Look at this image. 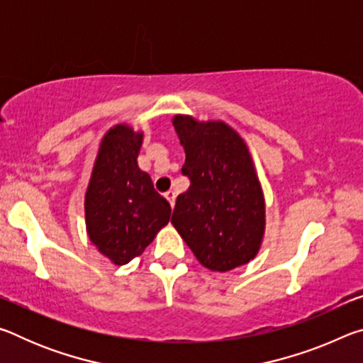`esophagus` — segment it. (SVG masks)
Listing matches in <instances>:
<instances>
[{
  "label": "esophagus",
  "mask_w": 363,
  "mask_h": 363,
  "mask_svg": "<svg viewBox=\"0 0 363 363\" xmlns=\"http://www.w3.org/2000/svg\"><path fill=\"white\" fill-rule=\"evenodd\" d=\"M164 199H167L168 201H169V205H171V208H174V199H176V195H174V192H167L164 194Z\"/></svg>",
  "instance_id": "1"
}]
</instances>
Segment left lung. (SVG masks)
Here are the masks:
<instances>
[{
	"label": "left lung",
	"instance_id": "8db88e82",
	"mask_svg": "<svg viewBox=\"0 0 363 363\" xmlns=\"http://www.w3.org/2000/svg\"><path fill=\"white\" fill-rule=\"evenodd\" d=\"M186 152L182 174L190 186L177 195L171 223L200 264L225 272L259 251L266 205L247 144L223 121L176 115Z\"/></svg>",
	"mask_w": 363,
	"mask_h": 363
}]
</instances>
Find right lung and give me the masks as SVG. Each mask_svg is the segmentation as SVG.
Returning <instances> with one entry per match:
<instances>
[{
	"label": "right lung",
	"instance_id": "right-lung-1",
	"mask_svg": "<svg viewBox=\"0 0 363 363\" xmlns=\"http://www.w3.org/2000/svg\"><path fill=\"white\" fill-rule=\"evenodd\" d=\"M143 133L116 125L104 136L84 195L86 230L116 266L143 255L168 224L171 206L138 167Z\"/></svg>",
	"mask_w": 363,
	"mask_h": 363
}]
</instances>
